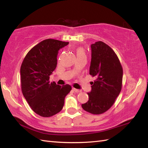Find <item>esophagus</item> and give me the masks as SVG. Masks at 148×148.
<instances>
[{"label": "esophagus", "mask_w": 148, "mask_h": 148, "mask_svg": "<svg viewBox=\"0 0 148 148\" xmlns=\"http://www.w3.org/2000/svg\"><path fill=\"white\" fill-rule=\"evenodd\" d=\"M72 90H73L74 92H76V93L81 92V90H77V89H76V88H72Z\"/></svg>", "instance_id": "esophagus-1"}]
</instances>
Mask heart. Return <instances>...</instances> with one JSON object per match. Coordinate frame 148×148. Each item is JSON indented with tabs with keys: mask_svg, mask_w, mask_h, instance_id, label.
I'll list each match as a JSON object with an SVG mask.
<instances>
[{
	"mask_svg": "<svg viewBox=\"0 0 148 148\" xmlns=\"http://www.w3.org/2000/svg\"><path fill=\"white\" fill-rule=\"evenodd\" d=\"M78 54H84V49L81 48H78L77 49V55H78Z\"/></svg>",
	"mask_w": 148,
	"mask_h": 148,
	"instance_id": "obj_1",
	"label": "heart"
}]
</instances>
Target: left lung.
Masks as SVG:
<instances>
[{
	"label": "left lung",
	"mask_w": 148,
	"mask_h": 148,
	"mask_svg": "<svg viewBox=\"0 0 148 148\" xmlns=\"http://www.w3.org/2000/svg\"><path fill=\"white\" fill-rule=\"evenodd\" d=\"M91 50L90 74L96 79L87 93L88 100L81 106L90 113L100 114L111 108L121 92L123 69L115 52L106 43L95 42Z\"/></svg>",
	"instance_id": "left-lung-1"
}]
</instances>
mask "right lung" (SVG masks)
Here are the masks:
<instances>
[{
    "instance_id": "1",
    "label": "right lung",
    "mask_w": 148,
    "mask_h": 148,
    "mask_svg": "<svg viewBox=\"0 0 148 148\" xmlns=\"http://www.w3.org/2000/svg\"><path fill=\"white\" fill-rule=\"evenodd\" d=\"M69 42L48 39L28 52L20 68L22 93L31 109L42 117H51L61 111L65 96L72 88L49 83V76L57 65L58 51Z\"/></svg>"
}]
</instances>
